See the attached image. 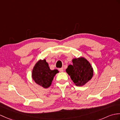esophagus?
Returning <instances> with one entry per match:
<instances>
[{
  "label": "esophagus",
  "instance_id": "34e87169",
  "mask_svg": "<svg viewBox=\"0 0 120 120\" xmlns=\"http://www.w3.org/2000/svg\"><path fill=\"white\" fill-rule=\"evenodd\" d=\"M59 71H60V72H62V71H63V68H59Z\"/></svg>",
  "mask_w": 120,
  "mask_h": 120
}]
</instances>
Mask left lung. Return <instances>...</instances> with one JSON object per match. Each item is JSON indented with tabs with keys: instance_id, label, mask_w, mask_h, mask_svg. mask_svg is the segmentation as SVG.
<instances>
[{
	"instance_id": "obj_1",
	"label": "left lung",
	"mask_w": 120,
	"mask_h": 120,
	"mask_svg": "<svg viewBox=\"0 0 120 120\" xmlns=\"http://www.w3.org/2000/svg\"><path fill=\"white\" fill-rule=\"evenodd\" d=\"M73 64L69 65L66 69L75 84L77 86L85 85L91 79L94 69L90 62L84 57L73 58Z\"/></svg>"
}]
</instances>
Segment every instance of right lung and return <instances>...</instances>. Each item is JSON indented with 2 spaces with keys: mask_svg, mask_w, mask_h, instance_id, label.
I'll list each match as a JSON object with an SVG mask.
<instances>
[{
  "mask_svg": "<svg viewBox=\"0 0 120 120\" xmlns=\"http://www.w3.org/2000/svg\"><path fill=\"white\" fill-rule=\"evenodd\" d=\"M59 73L57 69L51 70L46 60H39L33 68L32 77L35 82L44 88L51 85L55 76Z\"/></svg>",
  "mask_w": 120,
  "mask_h": 120,
  "instance_id": "add662e5",
  "label": "right lung"
}]
</instances>
